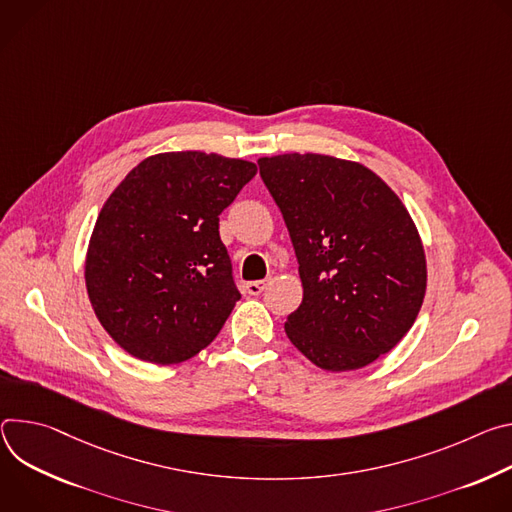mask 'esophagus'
<instances>
[{
	"mask_svg": "<svg viewBox=\"0 0 512 512\" xmlns=\"http://www.w3.org/2000/svg\"><path fill=\"white\" fill-rule=\"evenodd\" d=\"M266 287H268V280H252V282H246V293L260 295Z\"/></svg>",
	"mask_w": 512,
	"mask_h": 512,
	"instance_id": "1",
	"label": "esophagus"
}]
</instances>
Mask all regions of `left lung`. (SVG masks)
Listing matches in <instances>:
<instances>
[{
    "label": "left lung",
    "mask_w": 512,
    "mask_h": 512,
    "mask_svg": "<svg viewBox=\"0 0 512 512\" xmlns=\"http://www.w3.org/2000/svg\"><path fill=\"white\" fill-rule=\"evenodd\" d=\"M299 262L303 301L287 317L293 346L329 372L358 370L413 327L427 262L407 207L360 162L327 154L258 158Z\"/></svg>",
    "instance_id": "8db88e82"
}]
</instances>
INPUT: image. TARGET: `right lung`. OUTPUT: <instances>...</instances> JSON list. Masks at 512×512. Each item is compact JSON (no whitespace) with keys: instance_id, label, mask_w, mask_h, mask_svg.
<instances>
[{"instance_id":"add662e5","label":"right lung","mask_w":512,"mask_h":512,"mask_svg":"<svg viewBox=\"0 0 512 512\" xmlns=\"http://www.w3.org/2000/svg\"><path fill=\"white\" fill-rule=\"evenodd\" d=\"M256 164L199 150L144 158L103 203L85 258L91 307L122 350L179 364L207 348L240 291L219 213Z\"/></svg>"}]
</instances>
